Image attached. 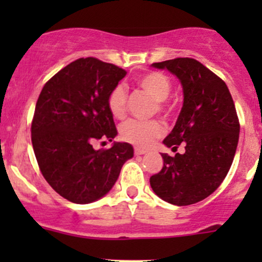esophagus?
Returning a JSON list of instances; mask_svg holds the SVG:
<instances>
[{
    "instance_id": "1",
    "label": "esophagus",
    "mask_w": 262,
    "mask_h": 262,
    "mask_svg": "<svg viewBox=\"0 0 262 262\" xmlns=\"http://www.w3.org/2000/svg\"><path fill=\"white\" fill-rule=\"evenodd\" d=\"M148 152L147 149H143V148H134V153H136L137 156H142V155H146Z\"/></svg>"
}]
</instances>
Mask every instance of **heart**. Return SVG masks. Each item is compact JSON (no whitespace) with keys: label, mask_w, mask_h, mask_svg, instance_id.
Returning a JSON list of instances; mask_svg holds the SVG:
<instances>
[{"label":"heart","mask_w":262,"mask_h":262,"mask_svg":"<svg viewBox=\"0 0 262 262\" xmlns=\"http://www.w3.org/2000/svg\"><path fill=\"white\" fill-rule=\"evenodd\" d=\"M139 86L157 101V109L161 113H167L165 100L171 94V82L166 76L157 72L146 73L137 80ZM128 95L123 84H118L107 96V107L115 118H124L126 113ZM165 126L160 121L128 120L120 126V137L124 141L138 147H149L157 138L163 136Z\"/></svg>","instance_id":"obj_1"}]
</instances>
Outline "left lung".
Wrapping results in <instances>:
<instances>
[{
	"label": "left lung",
	"instance_id": "left-lung-1",
	"mask_svg": "<svg viewBox=\"0 0 262 262\" xmlns=\"http://www.w3.org/2000/svg\"><path fill=\"white\" fill-rule=\"evenodd\" d=\"M152 67L170 71L182 86L180 115L163 144L176 150L182 143L185 153H162L163 167L150 176V187L170 204H195L218 189L233 162L239 137L233 99L227 84L192 58Z\"/></svg>",
	"mask_w": 262,
	"mask_h": 262
}]
</instances>
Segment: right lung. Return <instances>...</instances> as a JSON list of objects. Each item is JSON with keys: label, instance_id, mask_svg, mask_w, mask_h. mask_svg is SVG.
<instances>
[{"label": "right lung", "instance_id": "add662e5", "mask_svg": "<svg viewBox=\"0 0 262 262\" xmlns=\"http://www.w3.org/2000/svg\"><path fill=\"white\" fill-rule=\"evenodd\" d=\"M125 75L112 63L80 58L53 76L36 101L31 142L39 168L60 196L76 204L105 196L134 155L125 142L92 147L118 136L107 96Z\"/></svg>", "mask_w": 262, "mask_h": 262}]
</instances>
